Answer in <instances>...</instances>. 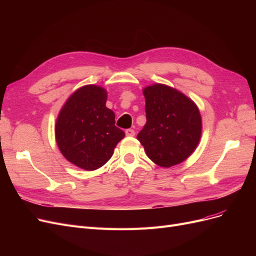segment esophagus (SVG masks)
<instances>
[{"mask_svg": "<svg viewBox=\"0 0 256 256\" xmlns=\"http://www.w3.org/2000/svg\"><path fill=\"white\" fill-rule=\"evenodd\" d=\"M125 134H126V136H134L136 134V132H134V129H126Z\"/></svg>", "mask_w": 256, "mask_h": 256, "instance_id": "34e87169", "label": "esophagus"}]
</instances>
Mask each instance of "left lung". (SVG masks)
Here are the masks:
<instances>
[{
    "instance_id": "8db88e82",
    "label": "left lung",
    "mask_w": 256,
    "mask_h": 256,
    "mask_svg": "<svg viewBox=\"0 0 256 256\" xmlns=\"http://www.w3.org/2000/svg\"><path fill=\"white\" fill-rule=\"evenodd\" d=\"M146 124L138 134L147 157L162 168L184 161L194 152L202 134L196 104L164 84L143 90Z\"/></svg>"
}]
</instances>
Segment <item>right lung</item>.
I'll list each match as a JSON object with an SVG mask.
<instances>
[{"label": "right lung", "mask_w": 256, "mask_h": 256, "mask_svg": "<svg viewBox=\"0 0 256 256\" xmlns=\"http://www.w3.org/2000/svg\"><path fill=\"white\" fill-rule=\"evenodd\" d=\"M106 102L104 88L85 85L67 99L56 120V140L60 152L86 171L106 164L125 136L115 126V114Z\"/></svg>", "instance_id": "obj_1"}]
</instances>
